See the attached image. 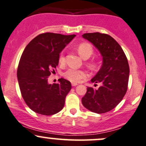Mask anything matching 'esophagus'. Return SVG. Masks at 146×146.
Returning a JSON list of instances; mask_svg holds the SVG:
<instances>
[{"instance_id":"obj_1","label":"esophagus","mask_w":146,"mask_h":146,"mask_svg":"<svg viewBox=\"0 0 146 146\" xmlns=\"http://www.w3.org/2000/svg\"><path fill=\"white\" fill-rule=\"evenodd\" d=\"M71 84H72V86H76L78 85V84H77V83H75V82H72Z\"/></svg>"}]
</instances>
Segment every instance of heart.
Masks as SVG:
<instances>
[{
	"label": "heart",
	"mask_w": 146,
	"mask_h": 146,
	"mask_svg": "<svg viewBox=\"0 0 146 146\" xmlns=\"http://www.w3.org/2000/svg\"><path fill=\"white\" fill-rule=\"evenodd\" d=\"M77 50L80 55L82 57L83 59H88L92 55L94 52V49L93 47L88 43H81L77 47ZM59 62L60 64H64L65 62V57L64 54L62 52L60 54V57H59ZM92 65H95V63L91 64ZM87 73L85 70H78L76 68H69L65 72L64 76L66 79L70 80L72 82H79L82 80L86 78L87 76Z\"/></svg>",
	"instance_id": "heart-1"
}]
</instances>
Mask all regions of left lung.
Returning a JSON list of instances; mask_svg holds the SVG:
<instances>
[{
  "label": "left lung",
  "mask_w": 146,
  "mask_h": 146,
  "mask_svg": "<svg viewBox=\"0 0 146 146\" xmlns=\"http://www.w3.org/2000/svg\"><path fill=\"white\" fill-rule=\"evenodd\" d=\"M82 37L100 51L102 64L91 80V82H100L102 85L98 89L87 87L82 103L94 113H106L117 106L127 92L129 73L127 59L121 46L110 35L85 33Z\"/></svg>",
  "instance_id": "8db88e82"
}]
</instances>
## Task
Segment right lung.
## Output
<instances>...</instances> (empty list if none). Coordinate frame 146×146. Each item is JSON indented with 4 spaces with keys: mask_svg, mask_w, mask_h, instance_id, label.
I'll return each instance as SVG.
<instances>
[{
    "mask_svg": "<svg viewBox=\"0 0 146 146\" xmlns=\"http://www.w3.org/2000/svg\"><path fill=\"white\" fill-rule=\"evenodd\" d=\"M75 36L43 33L32 40L23 50L17 69L19 85L24 101L36 113L50 116L64 106L71 84L61 78L60 83L50 84L48 78L58 65L60 53Z\"/></svg>",
    "mask_w": 146,
    "mask_h": 146,
    "instance_id": "1",
    "label": "right lung"
}]
</instances>
